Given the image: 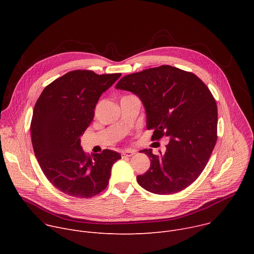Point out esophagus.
Masks as SVG:
<instances>
[{
  "instance_id": "obj_1",
  "label": "esophagus",
  "mask_w": 254,
  "mask_h": 254,
  "mask_svg": "<svg viewBox=\"0 0 254 254\" xmlns=\"http://www.w3.org/2000/svg\"><path fill=\"white\" fill-rule=\"evenodd\" d=\"M135 153L133 151H130V150H126V151H123L122 152V156L123 157H131L133 156Z\"/></svg>"
}]
</instances>
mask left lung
<instances>
[{
  "label": "left lung",
  "instance_id": "left-lung-1",
  "mask_svg": "<svg viewBox=\"0 0 254 254\" xmlns=\"http://www.w3.org/2000/svg\"><path fill=\"white\" fill-rule=\"evenodd\" d=\"M117 89L141 100L152 140L169 136L165 154L140 152L151 160L150 169L136 177L147 191L178 193L190 186L206 167L217 140V105L206 84L192 72L162 65L124 76Z\"/></svg>",
  "mask_w": 254,
  "mask_h": 254
}]
</instances>
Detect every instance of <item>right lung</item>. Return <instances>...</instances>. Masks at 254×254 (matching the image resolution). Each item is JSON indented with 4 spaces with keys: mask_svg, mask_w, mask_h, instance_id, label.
<instances>
[{
    "mask_svg": "<svg viewBox=\"0 0 254 254\" xmlns=\"http://www.w3.org/2000/svg\"><path fill=\"white\" fill-rule=\"evenodd\" d=\"M121 75L70 71L47 85L35 104L30 127L35 156L49 182L66 195L99 194L108 184L113 165L122 159L111 150L87 155L80 144L99 97Z\"/></svg>",
    "mask_w": 254,
    "mask_h": 254,
    "instance_id": "1",
    "label": "right lung"
}]
</instances>
